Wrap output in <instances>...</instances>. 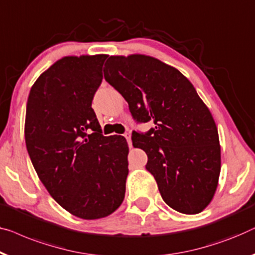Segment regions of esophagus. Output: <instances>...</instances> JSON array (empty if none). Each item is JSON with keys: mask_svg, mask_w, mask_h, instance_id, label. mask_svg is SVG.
Listing matches in <instances>:
<instances>
[{"mask_svg": "<svg viewBox=\"0 0 255 255\" xmlns=\"http://www.w3.org/2000/svg\"><path fill=\"white\" fill-rule=\"evenodd\" d=\"M124 136H125V139H127V141H128V146H131V143H132V141H131V134L128 133V132H125V133H124Z\"/></svg>", "mask_w": 255, "mask_h": 255, "instance_id": "34e87169", "label": "esophagus"}]
</instances>
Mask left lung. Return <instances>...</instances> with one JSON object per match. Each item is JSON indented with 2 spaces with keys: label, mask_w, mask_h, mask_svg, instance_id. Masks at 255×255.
Listing matches in <instances>:
<instances>
[{
  "label": "left lung",
  "mask_w": 255,
  "mask_h": 255,
  "mask_svg": "<svg viewBox=\"0 0 255 255\" xmlns=\"http://www.w3.org/2000/svg\"><path fill=\"white\" fill-rule=\"evenodd\" d=\"M105 79L120 92L136 122L153 121L132 143L148 156L165 204L198 214L210 204L221 171L219 132L207 106L190 80L173 66L141 54L110 56Z\"/></svg>",
  "instance_id": "obj_1"
}]
</instances>
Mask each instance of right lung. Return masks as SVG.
<instances>
[{"instance_id": "1", "label": "right lung", "mask_w": 255, "mask_h": 255, "mask_svg": "<svg viewBox=\"0 0 255 255\" xmlns=\"http://www.w3.org/2000/svg\"><path fill=\"white\" fill-rule=\"evenodd\" d=\"M107 55L65 56L29 91L25 142L40 180L58 205L84 220L110 215L125 197L128 146L105 136L92 100Z\"/></svg>"}]
</instances>
